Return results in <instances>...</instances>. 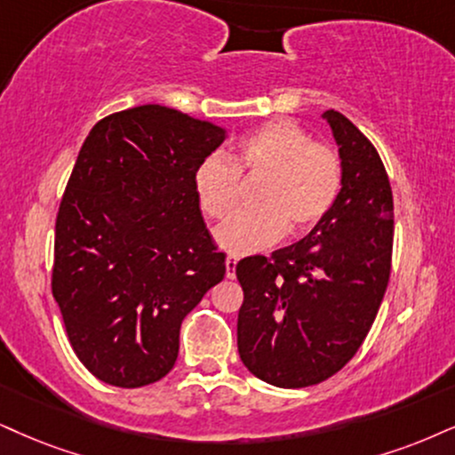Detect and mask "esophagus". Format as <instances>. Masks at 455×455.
Segmentation results:
<instances>
[{
    "label": "esophagus",
    "mask_w": 455,
    "mask_h": 455,
    "mask_svg": "<svg viewBox=\"0 0 455 455\" xmlns=\"http://www.w3.org/2000/svg\"><path fill=\"white\" fill-rule=\"evenodd\" d=\"M236 266H238L236 257H228V259H226V276L228 278L236 276Z\"/></svg>",
    "instance_id": "1"
}]
</instances>
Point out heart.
<instances>
[{"instance_id":"obj_1","label":"heart","mask_w":455,"mask_h":455,"mask_svg":"<svg viewBox=\"0 0 455 455\" xmlns=\"http://www.w3.org/2000/svg\"><path fill=\"white\" fill-rule=\"evenodd\" d=\"M240 175L263 177L255 192L257 209L238 211L215 229L217 244L229 255H251L283 238L304 236L329 215L344 181L339 154L312 141L291 120H270L244 134L232 160L212 154L194 172L200 209L223 219L236 209Z\"/></svg>"}]
</instances>
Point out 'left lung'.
Returning a JSON list of instances; mask_svg holds the SVG:
<instances>
[{
  "mask_svg": "<svg viewBox=\"0 0 455 455\" xmlns=\"http://www.w3.org/2000/svg\"><path fill=\"white\" fill-rule=\"evenodd\" d=\"M323 117L344 168L338 202L299 243L236 266L240 358L278 388L338 373L367 338L390 278L395 215L384 162L346 116Z\"/></svg>",
  "mask_w": 455,
  "mask_h": 455,
  "instance_id": "left-lung-1",
  "label": "left lung"
}]
</instances>
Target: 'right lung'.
Wrapping results in <instances>:
<instances>
[{
    "label": "right lung",
    "instance_id": "obj_1",
    "mask_svg": "<svg viewBox=\"0 0 455 455\" xmlns=\"http://www.w3.org/2000/svg\"><path fill=\"white\" fill-rule=\"evenodd\" d=\"M226 131L162 105L99 120L67 181L52 295L100 382L141 388L171 371L183 318L226 274L194 189Z\"/></svg>",
    "mask_w": 455,
    "mask_h": 455
}]
</instances>
